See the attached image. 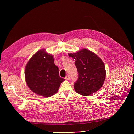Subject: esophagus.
I'll use <instances>...</instances> for the list:
<instances>
[{
	"label": "esophagus",
	"instance_id": "obj_1",
	"mask_svg": "<svg viewBox=\"0 0 134 134\" xmlns=\"http://www.w3.org/2000/svg\"><path fill=\"white\" fill-rule=\"evenodd\" d=\"M65 79H66V80H69V79H70V76H69V75H67L65 77Z\"/></svg>",
	"mask_w": 134,
	"mask_h": 134
}]
</instances>
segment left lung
I'll return each instance as SVG.
<instances>
[{"instance_id": "8db88e82", "label": "left lung", "mask_w": 134, "mask_h": 134, "mask_svg": "<svg viewBox=\"0 0 134 134\" xmlns=\"http://www.w3.org/2000/svg\"><path fill=\"white\" fill-rule=\"evenodd\" d=\"M68 55L75 59L78 73V79L74 84L77 93L90 96L100 89L106 76L105 66L102 59L86 49Z\"/></svg>"}]
</instances>
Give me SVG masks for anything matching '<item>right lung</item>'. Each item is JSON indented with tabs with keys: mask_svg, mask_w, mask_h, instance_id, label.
Masks as SVG:
<instances>
[{
	"mask_svg": "<svg viewBox=\"0 0 134 134\" xmlns=\"http://www.w3.org/2000/svg\"><path fill=\"white\" fill-rule=\"evenodd\" d=\"M25 79L32 92L44 97L56 93L60 84L65 80L59 76L53 56L45 50L36 52L29 61L25 68Z\"/></svg>",
	"mask_w": 134,
	"mask_h": 134,
	"instance_id": "right-lung-1",
	"label": "right lung"
}]
</instances>
